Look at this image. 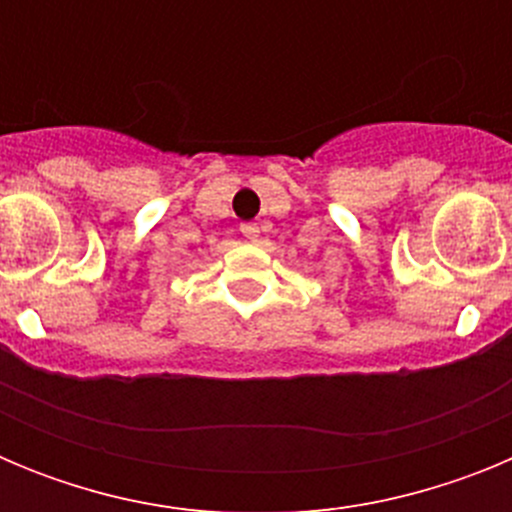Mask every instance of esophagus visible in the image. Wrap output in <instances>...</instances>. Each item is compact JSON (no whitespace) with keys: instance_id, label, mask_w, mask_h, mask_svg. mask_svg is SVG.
Here are the masks:
<instances>
[{"instance_id":"1","label":"esophagus","mask_w":512,"mask_h":512,"mask_svg":"<svg viewBox=\"0 0 512 512\" xmlns=\"http://www.w3.org/2000/svg\"><path fill=\"white\" fill-rule=\"evenodd\" d=\"M241 233L246 235L248 241H256V238H259V225H256V223H241Z\"/></svg>"}]
</instances>
